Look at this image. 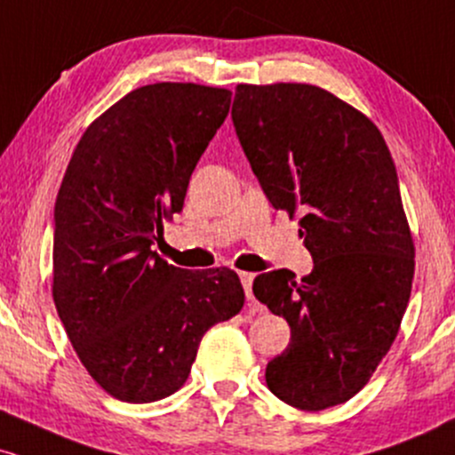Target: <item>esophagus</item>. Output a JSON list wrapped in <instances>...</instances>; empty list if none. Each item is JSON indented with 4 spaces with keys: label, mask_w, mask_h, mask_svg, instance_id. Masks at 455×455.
Here are the masks:
<instances>
[{
    "label": "esophagus",
    "mask_w": 455,
    "mask_h": 455,
    "mask_svg": "<svg viewBox=\"0 0 455 455\" xmlns=\"http://www.w3.org/2000/svg\"><path fill=\"white\" fill-rule=\"evenodd\" d=\"M239 278H242V284H243L245 297H248V301H250V304H254V295H252V282H254V274H248V271H242V274H239Z\"/></svg>",
    "instance_id": "1"
}]
</instances>
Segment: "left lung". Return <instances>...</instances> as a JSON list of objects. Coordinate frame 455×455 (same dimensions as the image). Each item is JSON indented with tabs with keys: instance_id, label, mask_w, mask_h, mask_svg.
I'll list each match as a JSON object with an SVG mask.
<instances>
[{
	"instance_id": "1",
	"label": "left lung",
	"mask_w": 455,
	"mask_h": 455,
	"mask_svg": "<svg viewBox=\"0 0 455 455\" xmlns=\"http://www.w3.org/2000/svg\"><path fill=\"white\" fill-rule=\"evenodd\" d=\"M231 117L271 205L301 216L315 260L301 280L289 269L254 278V297L291 327L267 387L301 411L342 404L387 355L409 306L415 245L395 164L379 128L316 85H237Z\"/></svg>"
}]
</instances>
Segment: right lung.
<instances>
[{
  "instance_id": "obj_1",
  "label": "right lung",
  "mask_w": 455,
  "mask_h": 455,
  "mask_svg": "<svg viewBox=\"0 0 455 455\" xmlns=\"http://www.w3.org/2000/svg\"><path fill=\"white\" fill-rule=\"evenodd\" d=\"M228 107L222 87H139L85 130L66 169L55 201V307L87 372L122 402L175 394L207 329L243 307L233 269L188 271L151 250L184 207Z\"/></svg>"
}]
</instances>
